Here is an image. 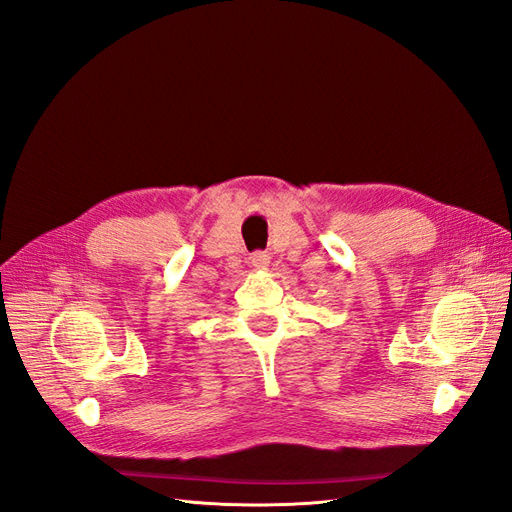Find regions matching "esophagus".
<instances>
[{
    "label": "esophagus",
    "mask_w": 512,
    "mask_h": 512,
    "mask_svg": "<svg viewBox=\"0 0 512 512\" xmlns=\"http://www.w3.org/2000/svg\"><path fill=\"white\" fill-rule=\"evenodd\" d=\"M250 262H252L254 269H267L269 262H271V256L267 252H254L250 256Z\"/></svg>",
    "instance_id": "1"
}]
</instances>
